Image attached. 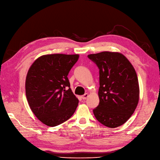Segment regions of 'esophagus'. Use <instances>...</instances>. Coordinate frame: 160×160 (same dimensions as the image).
<instances>
[{"instance_id":"esophagus-1","label":"esophagus","mask_w":160,"mask_h":160,"mask_svg":"<svg viewBox=\"0 0 160 160\" xmlns=\"http://www.w3.org/2000/svg\"><path fill=\"white\" fill-rule=\"evenodd\" d=\"M89 97V94L88 93H85V94H84L83 95H82L81 96V98L83 99H86L87 98H88Z\"/></svg>"}]
</instances>
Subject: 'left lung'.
I'll return each instance as SVG.
<instances>
[{"label": "left lung", "mask_w": 160, "mask_h": 160, "mask_svg": "<svg viewBox=\"0 0 160 160\" xmlns=\"http://www.w3.org/2000/svg\"><path fill=\"white\" fill-rule=\"evenodd\" d=\"M99 69V105L93 113L105 126L115 128L133 113L139 98L137 73L129 61L118 52L89 55Z\"/></svg>", "instance_id": "8db88e82"}]
</instances>
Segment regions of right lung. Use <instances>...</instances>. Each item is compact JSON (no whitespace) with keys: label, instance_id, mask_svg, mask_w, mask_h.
<instances>
[{"label":"right lung","instance_id":"obj_1","mask_svg":"<svg viewBox=\"0 0 160 160\" xmlns=\"http://www.w3.org/2000/svg\"><path fill=\"white\" fill-rule=\"evenodd\" d=\"M79 57L77 54L42 55L28 71L25 91L28 105L38 119L48 126L66 122L78 105L67 75Z\"/></svg>","mask_w":160,"mask_h":160}]
</instances>
